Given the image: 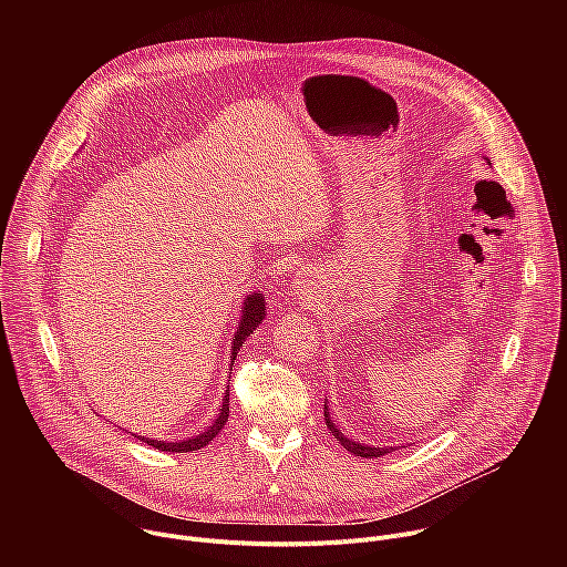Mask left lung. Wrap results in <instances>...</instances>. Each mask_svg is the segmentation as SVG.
Masks as SVG:
<instances>
[{"mask_svg":"<svg viewBox=\"0 0 567 567\" xmlns=\"http://www.w3.org/2000/svg\"><path fill=\"white\" fill-rule=\"evenodd\" d=\"M326 424H328V429L332 431V435L339 440V444H341L343 449H348L350 453L359 455V457H381V455H385V453H390V451H392V449H374V446H365V444H359V442L348 440V437H346V435L334 426V422L330 420L328 406H326Z\"/></svg>","mask_w":567,"mask_h":567,"instance_id":"obj_1","label":"left lung"}]
</instances>
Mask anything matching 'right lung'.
<instances>
[{
    "label": "right lung",
    "mask_w": 567,
    "mask_h": 567,
    "mask_svg": "<svg viewBox=\"0 0 567 567\" xmlns=\"http://www.w3.org/2000/svg\"><path fill=\"white\" fill-rule=\"evenodd\" d=\"M265 320V300L260 298V293L256 296H249L247 302H245V311H241V322H239V330L235 332V339H233V361L237 357V350L239 346L247 341V337L254 334V330L260 326V322ZM230 361V363H233ZM228 420V392L226 396L221 399V409H219V417L215 420L213 426H208L204 433H199L197 437L193 440H184V442H161V440H143L147 446H154L158 451H173V453H190V451H197V449H204L226 424Z\"/></svg>",
    "instance_id": "right-lung-1"
}]
</instances>
